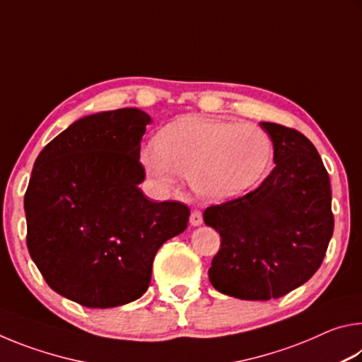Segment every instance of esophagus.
I'll use <instances>...</instances> for the list:
<instances>
[{
  "mask_svg": "<svg viewBox=\"0 0 362 362\" xmlns=\"http://www.w3.org/2000/svg\"><path fill=\"white\" fill-rule=\"evenodd\" d=\"M189 223H192L193 226H199L201 223H203V214H201L199 211H193L192 216H189Z\"/></svg>",
  "mask_w": 362,
  "mask_h": 362,
  "instance_id": "1",
  "label": "esophagus"
}]
</instances>
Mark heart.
<instances>
[{"mask_svg":"<svg viewBox=\"0 0 362 362\" xmlns=\"http://www.w3.org/2000/svg\"><path fill=\"white\" fill-rule=\"evenodd\" d=\"M272 155V139L260 127L188 116L159 131L140 161L164 188H175L183 175L199 198L218 203L255 185Z\"/></svg>","mask_w":362,"mask_h":362,"instance_id":"obj_1","label":"heart"}]
</instances>
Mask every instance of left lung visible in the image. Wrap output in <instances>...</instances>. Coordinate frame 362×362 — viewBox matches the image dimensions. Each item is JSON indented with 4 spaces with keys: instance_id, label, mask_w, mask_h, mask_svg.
<instances>
[{
    "instance_id": "1",
    "label": "left lung",
    "mask_w": 362,
    "mask_h": 362,
    "mask_svg": "<svg viewBox=\"0 0 362 362\" xmlns=\"http://www.w3.org/2000/svg\"><path fill=\"white\" fill-rule=\"evenodd\" d=\"M260 126L276 166L252 192L204 211L220 235L211 284L241 300L279 298L306 283L334 233L330 180L315 145L291 127Z\"/></svg>"
}]
</instances>
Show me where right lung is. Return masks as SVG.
<instances>
[{
	"mask_svg": "<svg viewBox=\"0 0 362 362\" xmlns=\"http://www.w3.org/2000/svg\"><path fill=\"white\" fill-rule=\"evenodd\" d=\"M150 122L139 108L84 116L33 164L23 199L30 257L52 291L88 308L142 297L158 249L188 225V206L153 203L139 188Z\"/></svg>",
	"mask_w": 362,
	"mask_h": 362,
	"instance_id": "right-lung-1",
	"label": "right lung"
}]
</instances>
